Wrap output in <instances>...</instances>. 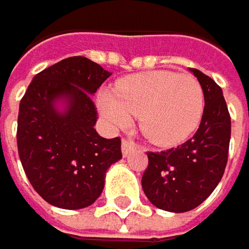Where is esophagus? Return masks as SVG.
<instances>
[{"instance_id":"34e87169","label":"esophagus","mask_w":249,"mask_h":249,"mask_svg":"<svg viewBox=\"0 0 249 249\" xmlns=\"http://www.w3.org/2000/svg\"><path fill=\"white\" fill-rule=\"evenodd\" d=\"M136 149V145L132 142V141H129V139H123V142H122V152H123V155L124 157H127L130 152H133Z\"/></svg>"}]
</instances>
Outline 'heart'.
<instances>
[{
  "instance_id": "1",
  "label": "heart",
  "mask_w": 249,
  "mask_h": 249,
  "mask_svg": "<svg viewBox=\"0 0 249 249\" xmlns=\"http://www.w3.org/2000/svg\"><path fill=\"white\" fill-rule=\"evenodd\" d=\"M98 110L111 129H123L138 116L139 127L151 142L171 146L197 129L204 94L193 75L148 71L119 81L113 92L103 91Z\"/></svg>"
}]
</instances>
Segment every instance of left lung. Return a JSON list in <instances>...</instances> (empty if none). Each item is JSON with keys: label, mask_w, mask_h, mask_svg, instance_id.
I'll return each instance as SVG.
<instances>
[{"label": "left lung", "mask_w": 249, "mask_h": 249, "mask_svg": "<svg viewBox=\"0 0 249 249\" xmlns=\"http://www.w3.org/2000/svg\"><path fill=\"white\" fill-rule=\"evenodd\" d=\"M204 94V110L194 136L183 145L148 152L142 188L158 209L183 213L201 204L219 184L228 162L231 116L222 88L198 69H190Z\"/></svg>", "instance_id": "1"}]
</instances>
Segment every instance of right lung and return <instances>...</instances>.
Returning a JSON list of instances; mask_svg holds the SVG:
<instances>
[{
    "instance_id": "right-lung-1",
    "label": "right lung",
    "mask_w": 249,
    "mask_h": 249,
    "mask_svg": "<svg viewBox=\"0 0 249 249\" xmlns=\"http://www.w3.org/2000/svg\"><path fill=\"white\" fill-rule=\"evenodd\" d=\"M111 73L84 56L39 72L20 101L17 146L33 188L52 206L75 210L92 204L107 170L122 158L120 138H101L91 95ZM63 101L62 110L56 101Z\"/></svg>"
}]
</instances>
